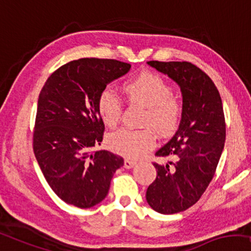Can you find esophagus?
<instances>
[{
    "mask_svg": "<svg viewBox=\"0 0 251 251\" xmlns=\"http://www.w3.org/2000/svg\"><path fill=\"white\" fill-rule=\"evenodd\" d=\"M135 165H136V161H134V160L125 159V161H124V167H125V168H127V169L133 168L134 166H135Z\"/></svg>",
    "mask_w": 251,
    "mask_h": 251,
    "instance_id": "34e87169",
    "label": "esophagus"
}]
</instances>
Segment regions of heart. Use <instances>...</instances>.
Instances as JSON below:
<instances>
[{"label":"heart","instance_id":"heart-1","mask_svg":"<svg viewBox=\"0 0 251 251\" xmlns=\"http://www.w3.org/2000/svg\"><path fill=\"white\" fill-rule=\"evenodd\" d=\"M123 93L130 104L146 108L141 126L144 129L123 128L111 134L109 146L128 158L143 157L154 147L156 135L168 137L176 132L183 117V102L173 93L167 80L157 74L144 72L125 80ZM98 110L102 122L115 128L123 116V102L114 92L105 90L99 97Z\"/></svg>","mask_w":251,"mask_h":251}]
</instances>
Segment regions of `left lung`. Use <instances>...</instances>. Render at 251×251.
I'll list each match as a JSON object with an SVG mask.
<instances>
[{
  "label": "left lung",
  "mask_w": 251,
  "mask_h": 251,
  "mask_svg": "<svg viewBox=\"0 0 251 251\" xmlns=\"http://www.w3.org/2000/svg\"><path fill=\"white\" fill-rule=\"evenodd\" d=\"M178 84L183 117L175 135L156 152L173 158L153 162L157 177L147 190V201L157 213L171 215L193 206L213 179L225 142V117L217 87L206 73L186 61H149Z\"/></svg>",
  "instance_id": "1"
}]
</instances>
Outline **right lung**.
Segmentation results:
<instances>
[{"instance_id":"right-lung-1","label":"right lung","mask_w":251,"mask_h":251,"mask_svg":"<svg viewBox=\"0 0 251 251\" xmlns=\"http://www.w3.org/2000/svg\"><path fill=\"white\" fill-rule=\"evenodd\" d=\"M130 65L114 59L83 58L56 69L37 103L33 149L45 179L66 203L91 208L108 195L124 159L101 146L104 124L99 97Z\"/></svg>"}]
</instances>
